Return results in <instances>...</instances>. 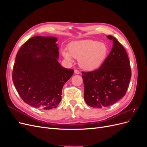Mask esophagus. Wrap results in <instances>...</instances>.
Masks as SVG:
<instances>
[{
	"mask_svg": "<svg viewBox=\"0 0 147 147\" xmlns=\"http://www.w3.org/2000/svg\"><path fill=\"white\" fill-rule=\"evenodd\" d=\"M74 72H75V74H80V72H79V71H78V70H76V69H75V70H74Z\"/></svg>",
	"mask_w": 147,
	"mask_h": 147,
	"instance_id": "obj_1",
	"label": "esophagus"
}]
</instances>
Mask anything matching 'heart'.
I'll use <instances>...</instances> for the list:
<instances>
[{
    "instance_id": "heart-1",
    "label": "heart",
    "mask_w": 147,
    "mask_h": 147,
    "mask_svg": "<svg viewBox=\"0 0 147 147\" xmlns=\"http://www.w3.org/2000/svg\"><path fill=\"white\" fill-rule=\"evenodd\" d=\"M69 51H62V55L67 61L72 62L74 57L78 59L79 66L82 69L91 71L103 64L108 56L109 48L105 43L84 40L70 43Z\"/></svg>"
}]
</instances>
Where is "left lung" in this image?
<instances>
[{
    "instance_id": "8db88e82",
    "label": "left lung",
    "mask_w": 147,
    "mask_h": 147,
    "mask_svg": "<svg viewBox=\"0 0 147 147\" xmlns=\"http://www.w3.org/2000/svg\"><path fill=\"white\" fill-rule=\"evenodd\" d=\"M107 37L113 40V47L104 63L98 69L82 72L84 99L92 107H106L121 99L126 94L131 77L125 49L112 35Z\"/></svg>"
}]
</instances>
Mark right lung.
I'll list each match as a JSON object with an SVG mask.
<instances>
[{
	"label": "right lung",
	"mask_w": 147,
	"mask_h": 147,
	"mask_svg": "<svg viewBox=\"0 0 147 147\" xmlns=\"http://www.w3.org/2000/svg\"><path fill=\"white\" fill-rule=\"evenodd\" d=\"M55 37L29 38L18 51L12 73L13 82L25 103L49 110L61 100L64 84L74 70L57 61L59 48Z\"/></svg>",
	"instance_id": "obj_1"
}]
</instances>
